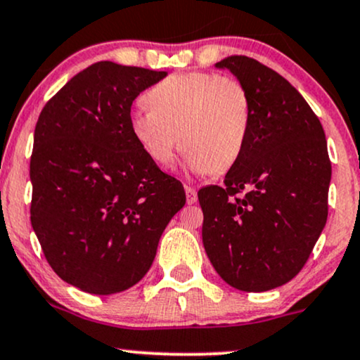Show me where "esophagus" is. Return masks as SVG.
I'll use <instances>...</instances> for the list:
<instances>
[{"label":"esophagus","mask_w":360,"mask_h":360,"mask_svg":"<svg viewBox=\"0 0 360 360\" xmlns=\"http://www.w3.org/2000/svg\"><path fill=\"white\" fill-rule=\"evenodd\" d=\"M184 191H186V201H188V205H194V202L198 201V191L191 186H184Z\"/></svg>","instance_id":"obj_1"}]
</instances>
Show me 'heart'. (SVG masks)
Segmentation results:
<instances>
[{
	"mask_svg": "<svg viewBox=\"0 0 360 360\" xmlns=\"http://www.w3.org/2000/svg\"><path fill=\"white\" fill-rule=\"evenodd\" d=\"M144 101L149 109L134 110L129 129L142 153L158 166H171L179 141L194 172L226 171L243 153L251 101L235 77L172 73L147 90Z\"/></svg>",
	"mask_w": 360,
	"mask_h": 360,
	"instance_id": "b5f03b06",
	"label": "heart"
}]
</instances>
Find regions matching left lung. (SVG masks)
<instances>
[{
    "mask_svg": "<svg viewBox=\"0 0 360 360\" xmlns=\"http://www.w3.org/2000/svg\"><path fill=\"white\" fill-rule=\"evenodd\" d=\"M216 67L248 90L251 125L224 184L199 189L202 245L228 285L266 292L304 268L327 223L326 134L300 92L266 65L233 55Z\"/></svg>",
    "mask_w": 360,
    "mask_h": 360,
    "instance_id": "left-lung-1",
    "label": "left lung"
}]
</instances>
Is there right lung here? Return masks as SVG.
I'll use <instances>...</instances> for the list:
<instances>
[{
  "label": "right lung",
  "instance_id": "1",
  "mask_svg": "<svg viewBox=\"0 0 360 360\" xmlns=\"http://www.w3.org/2000/svg\"><path fill=\"white\" fill-rule=\"evenodd\" d=\"M166 72L98 62L43 107L30 179L32 226L60 278L95 295L131 288L149 271L184 188L142 153L132 102Z\"/></svg>",
  "mask_w": 360,
  "mask_h": 360
}]
</instances>
